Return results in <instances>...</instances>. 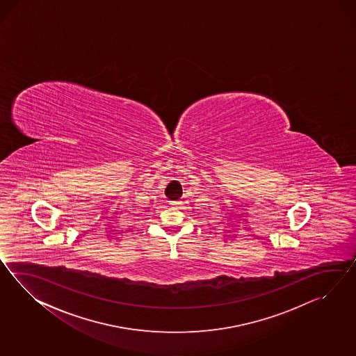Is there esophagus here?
<instances>
[{
	"instance_id": "obj_1",
	"label": "esophagus",
	"mask_w": 356,
	"mask_h": 356,
	"mask_svg": "<svg viewBox=\"0 0 356 356\" xmlns=\"http://www.w3.org/2000/svg\"><path fill=\"white\" fill-rule=\"evenodd\" d=\"M170 204L174 207H181L182 202L181 200H174V202H170Z\"/></svg>"
}]
</instances>
